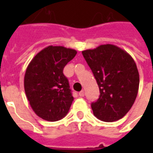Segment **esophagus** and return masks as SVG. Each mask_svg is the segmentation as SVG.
<instances>
[{
	"label": "esophagus",
	"mask_w": 153,
	"mask_h": 153,
	"mask_svg": "<svg viewBox=\"0 0 153 153\" xmlns=\"http://www.w3.org/2000/svg\"><path fill=\"white\" fill-rule=\"evenodd\" d=\"M79 95L80 97H83V96H84V91H83V90H82V91H80L79 93Z\"/></svg>",
	"instance_id": "esophagus-1"
}]
</instances>
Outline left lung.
<instances>
[{
	"label": "left lung",
	"mask_w": 153,
	"mask_h": 153,
	"mask_svg": "<svg viewBox=\"0 0 153 153\" xmlns=\"http://www.w3.org/2000/svg\"><path fill=\"white\" fill-rule=\"evenodd\" d=\"M99 87L100 96L91 104L93 114L102 121L123 118L134 103L139 74L132 56L112 44L82 51Z\"/></svg>",
	"instance_id": "obj_1"
}]
</instances>
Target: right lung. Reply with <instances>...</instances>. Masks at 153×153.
Returning <instances> with one entry per match:
<instances>
[{"label":"right lung","mask_w":153,"mask_h":153,"mask_svg":"<svg viewBox=\"0 0 153 153\" xmlns=\"http://www.w3.org/2000/svg\"><path fill=\"white\" fill-rule=\"evenodd\" d=\"M77 51L61 46H48L28 64L25 91L35 114L47 121H57L67 115L74 97L64 67Z\"/></svg>","instance_id":"right-lung-1"}]
</instances>
